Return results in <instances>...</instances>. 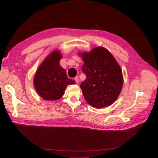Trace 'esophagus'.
<instances>
[{"instance_id": "34e87169", "label": "esophagus", "mask_w": 158, "mask_h": 158, "mask_svg": "<svg viewBox=\"0 0 158 158\" xmlns=\"http://www.w3.org/2000/svg\"><path fill=\"white\" fill-rule=\"evenodd\" d=\"M74 80L76 81V83H78L79 82V78H78V76H76L74 78Z\"/></svg>"}]
</instances>
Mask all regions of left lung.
I'll use <instances>...</instances> for the list:
<instances>
[{"label": "left lung", "instance_id": "obj_1", "mask_svg": "<svg viewBox=\"0 0 158 158\" xmlns=\"http://www.w3.org/2000/svg\"><path fill=\"white\" fill-rule=\"evenodd\" d=\"M80 56L84 61L82 70L86 76L80 84L85 99L98 109L111 105L120 94L123 83L122 71L115 59L102 47Z\"/></svg>", "mask_w": 158, "mask_h": 158}]
</instances>
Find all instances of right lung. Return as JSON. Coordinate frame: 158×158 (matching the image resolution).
Listing matches in <instances>:
<instances>
[{
  "label": "right lung",
  "instance_id": "1",
  "mask_svg": "<svg viewBox=\"0 0 158 158\" xmlns=\"http://www.w3.org/2000/svg\"><path fill=\"white\" fill-rule=\"evenodd\" d=\"M61 57L59 51L52 52L43 62L35 75L33 83L37 92L48 101L59 99L64 95L66 86L75 83L74 80L67 77L66 70L60 66Z\"/></svg>",
  "mask_w": 158,
  "mask_h": 158
}]
</instances>
